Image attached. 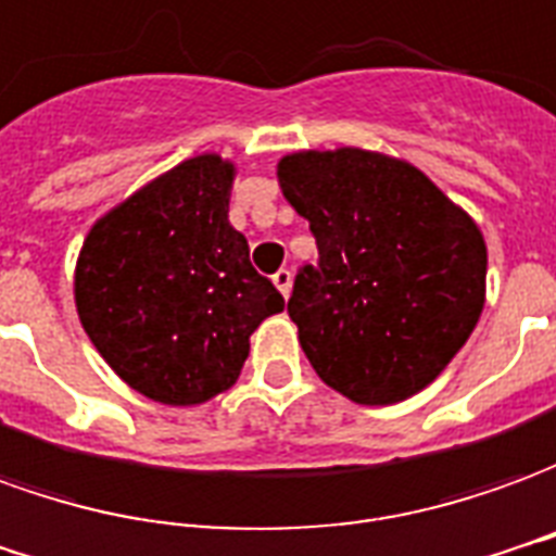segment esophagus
<instances>
[{"mask_svg":"<svg viewBox=\"0 0 556 556\" xmlns=\"http://www.w3.org/2000/svg\"><path fill=\"white\" fill-rule=\"evenodd\" d=\"M271 281H275V287L281 290V296H290V287H293V275H290V269H278L275 275H271Z\"/></svg>","mask_w":556,"mask_h":556,"instance_id":"1","label":"esophagus"}]
</instances>
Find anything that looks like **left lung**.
Masks as SVG:
<instances>
[{
  "label": "left lung",
  "mask_w": 556,
  "mask_h": 556,
  "mask_svg": "<svg viewBox=\"0 0 556 556\" xmlns=\"http://www.w3.org/2000/svg\"><path fill=\"white\" fill-rule=\"evenodd\" d=\"M278 185L320 251L287 302L317 377L365 407L434 383L485 308L479 224L410 161L359 146L290 152Z\"/></svg>",
  "instance_id": "obj_1"
}]
</instances>
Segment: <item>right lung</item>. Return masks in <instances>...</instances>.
Returning a JSON list of instances; mask_svg holds the SVG:
<instances>
[{
    "mask_svg": "<svg viewBox=\"0 0 556 556\" xmlns=\"http://www.w3.org/2000/svg\"><path fill=\"white\" fill-rule=\"evenodd\" d=\"M236 164L203 152L104 212L83 239L74 305L134 392L197 407L239 380L260 323L285 296L230 224Z\"/></svg>",
    "mask_w": 556,
    "mask_h": 556,
    "instance_id": "right-lung-1",
    "label": "right lung"
}]
</instances>
